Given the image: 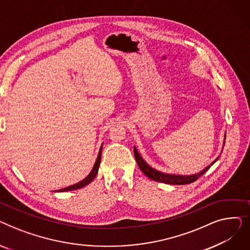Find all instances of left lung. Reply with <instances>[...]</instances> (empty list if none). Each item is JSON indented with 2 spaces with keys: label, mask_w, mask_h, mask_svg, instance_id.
<instances>
[{
  "label": "left lung",
  "mask_w": 250,
  "mask_h": 250,
  "mask_svg": "<svg viewBox=\"0 0 250 250\" xmlns=\"http://www.w3.org/2000/svg\"><path fill=\"white\" fill-rule=\"evenodd\" d=\"M225 139H226V135H224V143H223V145H225ZM134 154H135V158L137 160V163L144 174L148 176L152 180L166 183V185H172V186L188 185V183L195 181L196 179H199L204 173H206L208 170L211 168V166L214 163H216L219 159V157H218V158H216L211 164L207 166L206 168H204L202 171H200L198 173L190 174V175H181V174H169V173L161 172V171H159V170L151 167L145 160L143 159V157L140 155V153L138 152L136 147H134Z\"/></svg>",
  "instance_id": "1"
}]
</instances>
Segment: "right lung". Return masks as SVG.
Returning <instances> with one entry per match:
<instances>
[{"mask_svg": "<svg viewBox=\"0 0 250 250\" xmlns=\"http://www.w3.org/2000/svg\"><path fill=\"white\" fill-rule=\"evenodd\" d=\"M102 147H103V144H101V147L99 149V152H98V155H97V158H96V161L94 163V166L93 168H92L91 172L81 181H79L77 183H75V185L73 186H70V187H67L64 188H61V189H58V190H54L55 192H63V191H71V190H75V189H79V188H82L84 187H86L87 185H89V183L93 180L97 173H98V169H99V165H100V162H101V153H102Z\"/></svg>", "mask_w": 250, "mask_h": 250, "instance_id": "right-lung-1", "label": "right lung"}]
</instances>
